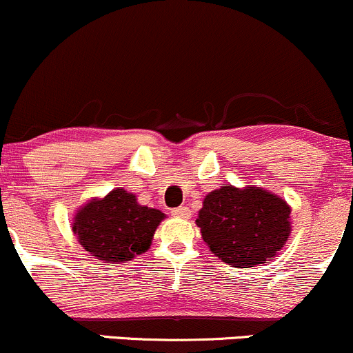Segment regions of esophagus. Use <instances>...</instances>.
<instances>
[{"mask_svg":"<svg viewBox=\"0 0 353 353\" xmlns=\"http://www.w3.org/2000/svg\"><path fill=\"white\" fill-rule=\"evenodd\" d=\"M190 208L188 206H178V208L172 210V216L175 218H190Z\"/></svg>","mask_w":353,"mask_h":353,"instance_id":"1","label":"esophagus"}]
</instances>
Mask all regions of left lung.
Here are the masks:
<instances>
[{"label": "left lung", "mask_w": 353, "mask_h": 353, "mask_svg": "<svg viewBox=\"0 0 353 353\" xmlns=\"http://www.w3.org/2000/svg\"><path fill=\"white\" fill-rule=\"evenodd\" d=\"M289 214V205L276 194L228 185L206 194L196 225L219 259L234 268H254L274 258L288 241Z\"/></svg>", "instance_id": "8db88e82"}]
</instances>
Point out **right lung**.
Listing matches in <instances>:
<instances>
[{
	"label": "right lung",
	"instance_id": "1",
	"mask_svg": "<svg viewBox=\"0 0 353 353\" xmlns=\"http://www.w3.org/2000/svg\"><path fill=\"white\" fill-rule=\"evenodd\" d=\"M163 218L161 211L139 205L134 194L117 188L79 210L72 231L85 251L117 264L147 251Z\"/></svg>",
	"mask_w": 353,
	"mask_h": 353
}]
</instances>
